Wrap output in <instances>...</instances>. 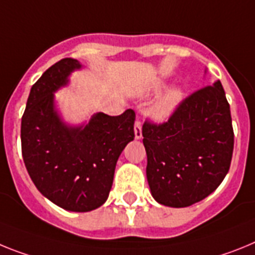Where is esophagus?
I'll return each instance as SVG.
<instances>
[{"label": "esophagus", "mask_w": 255, "mask_h": 255, "mask_svg": "<svg viewBox=\"0 0 255 255\" xmlns=\"http://www.w3.org/2000/svg\"><path fill=\"white\" fill-rule=\"evenodd\" d=\"M134 138L136 140H140L142 137V126H141V122H136L134 123Z\"/></svg>", "instance_id": "1"}]
</instances>
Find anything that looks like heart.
Listing matches in <instances>:
<instances>
[{
	"instance_id": "heart-1",
	"label": "heart",
	"mask_w": 255,
	"mask_h": 255,
	"mask_svg": "<svg viewBox=\"0 0 255 255\" xmlns=\"http://www.w3.org/2000/svg\"><path fill=\"white\" fill-rule=\"evenodd\" d=\"M183 99V91L173 87L161 95L149 109V115L155 121H165L176 112Z\"/></svg>"
}]
</instances>
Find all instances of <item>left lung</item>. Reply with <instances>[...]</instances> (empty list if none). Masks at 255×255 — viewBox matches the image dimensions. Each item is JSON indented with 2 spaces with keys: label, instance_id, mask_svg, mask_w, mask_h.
<instances>
[{
  "label": "left lung",
  "instance_id": "left-lung-1",
  "mask_svg": "<svg viewBox=\"0 0 255 255\" xmlns=\"http://www.w3.org/2000/svg\"><path fill=\"white\" fill-rule=\"evenodd\" d=\"M146 177L159 204L185 208L221 185L231 164L234 129L220 81L181 103L168 122L142 127Z\"/></svg>",
  "mask_w": 255,
  "mask_h": 255
}]
</instances>
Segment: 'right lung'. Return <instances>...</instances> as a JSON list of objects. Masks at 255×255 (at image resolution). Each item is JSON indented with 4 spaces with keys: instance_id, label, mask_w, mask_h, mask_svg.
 <instances>
[{
    "instance_id": "obj_1",
    "label": "right lung",
    "mask_w": 255,
    "mask_h": 255,
    "mask_svg": "<svg viewBox=\"0 0 255 255\" xmlns=\"http://www.w3.org/2000/svg\"><path fill=\"white\" fill-rule=\"evenodd\" d=\"M82 68L70 57L48 68L33 85L21 118V152L33 183L69 212H90L105 203L119 155L134 137L132 109L118 117L95 113L82 125L64 121L55 92Z\"/></svg>"
}]
</instances>
